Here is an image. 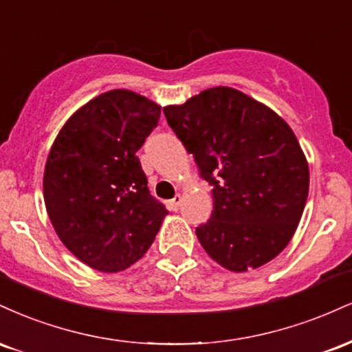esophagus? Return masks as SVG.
Here are the masks:
<instances>
[{"label": "esophagus", "mask_w": 352, "mask_h": 352, "mask_svg": "<svg viewBox=\"0 0 352 352\" xmlns=\"http://www.w3.org/2000/svg\"><path fill=\"white\" fill-rule=\"evenodd\" d=\"M180 204H182V195H175L172 200H168V207H170V210H173V212L179 210Z\"/></svg>", "instance_id": "1"}]
</instances>
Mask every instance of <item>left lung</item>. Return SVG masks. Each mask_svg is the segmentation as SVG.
Masks as SVG:
<instances>
[{"label":"left lung","mask_w":352,"mask_h":352,"mask_svg":"<svg viewBox=\"0 0 352 352\" xmlns=\"http://www.w3.org/2000/svg\"><path fill=\"white\" fill-rule=\"evenodd\" d=\"M164 114L212 185V217L195 230L210 258L241 273L278 256L309 188L308 162L289 125L232 87L207 89Z\"/></svg>","instance_id":"8db88e82"}]
</instances>
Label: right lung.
<instances>
[{"instance_id": "add662e5", "label": "right lung", "mask_w": 352, "mask_h": 352, "mask_svg": "<svg viewBox=\"0 0 352 352\" xmlns=\"http://www.w3.org/2000/svg\"><path fill=\"white\" fill-rule=\"evenodd\" d=\"M160 106L125 89L104 92L64 124L44 170L56 233L82 263L116 273L151 248L167 208L147 187L137 151Z\"/></svg>"}]
</instances>
